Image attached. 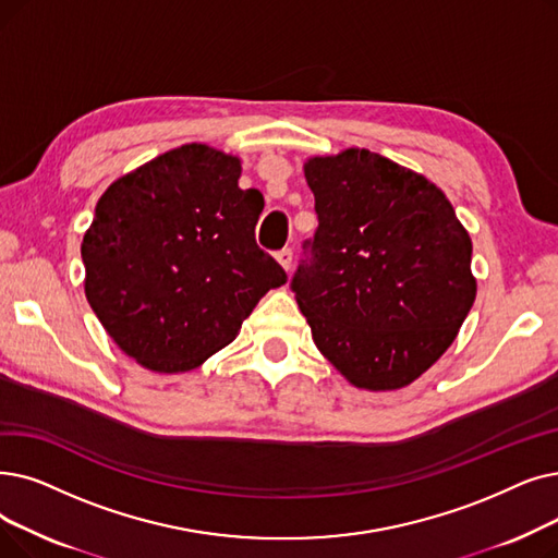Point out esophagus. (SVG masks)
<instances>
[{
  "label": "esophagus",
  "instance_id": "34e87169",
  "mask_svg": "<svg viewBox=\"0 0 558 558\" xmlns=\"http://www.w3.org/2000/svg\"><path fill=\"white\" fill-rule=\"evenodd\" d=\"M276 259H278V264L282 266L284 271H289V269H292L294 253H292V248H282V251H278V253H276Z\"/></svg>",
  "mask_w": 558,
  "mask_h": 558
}]
</instances>
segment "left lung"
<instances>
[{"label":"left lung","mask_w":558,"mask_h":558,"mask_svg":"<svg viewBox=\"0 0 558 558\" xmlns=\"http://www.w3.org/2000/svg\"><path fill=\"white\" fill-rule=\"evenodd\" d=\"M303 171L319 228L292 289L314 344L360 390H401L476 299L472 239L438 186L378 153L310 157Z\"/></svg>","instance_id":"left-lung-1"}]
</instances>
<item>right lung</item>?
<instances>
[{"instance_id":"1","label":"right lung","mask_w":558,"mask_h":558,"mask_svg":"<svg viewBox=\"0 0 558 558\" xmlns=\"http://www.w3.org/2000/svg\"><path fill=\"white\" fill-rule=\"evenodd\" d=\"M241 159L205 143L118 178L82 241L88 305L141 367L180 374L228 347L282 266L255 241L264 209Z\"/></svg>"}]
</instances>
